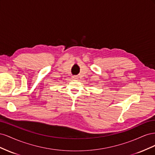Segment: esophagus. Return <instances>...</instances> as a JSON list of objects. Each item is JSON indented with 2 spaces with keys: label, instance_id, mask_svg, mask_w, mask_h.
Listing matches in <instances>:
<instances>
[{
  "label": "esophagus",
  "instance_id": "obj_1",
  "mask_svg": "<svg viewBox=\"0 0 155 155\" xmlns=\"http://www.w3.org/2000/svg\"><path fill=\"white\" fill-rule=\"evenodd\" d=\"M72 78H73L74 79H78V77H77L76 76H72Z\"/></svg>",
  "mask_w": 155,
  "mask_h": 155
}]
</instances>
